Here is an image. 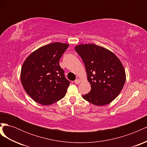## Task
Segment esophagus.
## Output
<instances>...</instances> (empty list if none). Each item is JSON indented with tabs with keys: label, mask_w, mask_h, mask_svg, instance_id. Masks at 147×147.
<instances>
[{
	"label": "esophagus",
	"mask_w": 147,
	"mask_h": 147,
	"mask_svg": "<svg viewBox=\"0 0 147 147\" xmlns=\"http://www.w3.org/2000/svg\"><path fill=\"white\" fill-rule=\"evenodd\" d=\"M80 82H81V80L80 79H76L75 80V83H76V84H79Z\"/></svg>",
	"instance_id": "obj_1"
}]
</instances>
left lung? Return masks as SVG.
Listing matches in <instances>:
<instances>
[{"instance_id":"8db88e82","label":"left lung","mask_w":147,"mask_h":147,"mask_svg":"<svg viewBox=\"0 0 147 147\" xmlns=\"http://www.w3.org/2000/svg\"><path fill=\"white\" fill-rule=\"evenodd\" d=\"M75 50L83 61L91 87L83 98L98 106L110 103L125 83L126 74L121 61L112 51L94 44H81Z\"/></svg>"}]
</instances>
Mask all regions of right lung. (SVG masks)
I'll use <instances>...</instances> for the list:
<instances>
[{"mask_svg":"<svg viewBox=\"0 0 147 147\" xmlns=\"http://www.w3.org/2000/svg\"><path fill=\"white\" fill-rule=\"evenodd\" d=\"M55 42L42 47L26 58L21 71V81L28 94L37 103L53 104L65 96L70 82L59 61L69 47Z\"/></svg>","mask_w":147,"mask_h":147,"instance_id":"right-lung-1","label":"right lung"}]
</instances>
